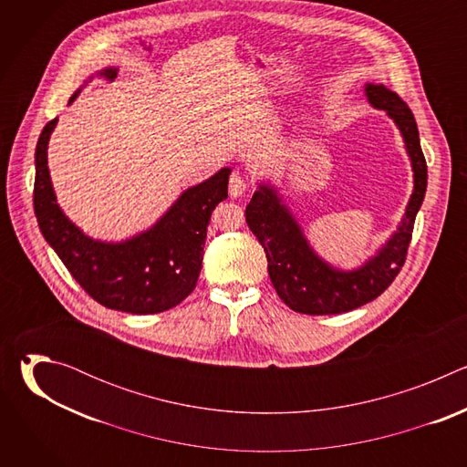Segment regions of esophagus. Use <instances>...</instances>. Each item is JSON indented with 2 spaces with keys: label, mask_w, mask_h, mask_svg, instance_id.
Instances as JSON below:
<instances>
[{
  "label": "esophagus",
  "mask_w": 467,
  "mask_h": 467,
  "mask_svg": "<svg viewBox=\"0 0 467 467\" xmlns=\"http://www.w3.org/2000/svg\"><path fill=\"white\" fill-rule=\"evenodd\" d=\"M247 190V181L240 173H233L229 179V195L231 197H240Z\"/></svg>",
  "instance_id": "1"
}]
</instances>
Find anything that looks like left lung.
<instances>
[{"instance_id":"1","label":"left lung","mask_w":467,"mask_h":467,"mask_svg":"<svg viewBox=\"0 0 467 467\" xmlns=\"http://www.w3.org/2000/svg\"><path fill=\"white\" fill-rule=\"evenodd\" d=\"M368 101L384 110L401 130L414 171V190L397 231L357 270H338L308 244L301 225L270 182H260L245 207V222L268 258V274L279 297L296 312L342 314L379 297L403 268L416 214L427 190V162L409 105L384 85H366Z\"/></svg>"}]
</instances>
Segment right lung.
Wrapping results in <instances>:
<instances>
[{
    "mask_svg": "<svg viewBox=\"0 0 467 467\" xmlns=\"http://www.w3.org/2000/svg\"><path fill=\"white\" fill-rule=\"evenodd\" d=\"M118 68L98 72L112 81ZM94 78V76H92ZM90 78V81H92ZM81 88L70 98H78ZM57 125L51 119L36 142L33 205L46 242L83 290L107 308L129 314H157L179 305L195 288L203 262L207 225L227 199L231 168L184 190L148 231L123 242H101L85 234L57 203L47 168V144Z\"/></svg>",
    "mask_w": 467,
    "mask_h": 467,
    "instance_id": "obj_1",
    "label": "right lung"
}]
</instances>
